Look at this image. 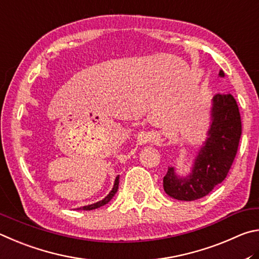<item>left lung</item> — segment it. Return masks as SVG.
<instances>
[{
	"label": "left lung",
	"instance_id": "obj_1",
	"mask_svg": "<svg viewBox=\"0 0 259 259\" xmlns=\"http://www.w3.org/2000/svg\"><path fill=\"white\" fill-rule=\"evenodd\" d=\"M224 76V71H220ZM242 133L241 116L232 94H215L212 98L211 125L208 139L194 161L192 173L180 179L168 167L164 176V190L169 197L192 201L207 196L228 176Z\"/></svg>",
	"mask_w": 259,
	"mask_h": 259
}]
</instances>
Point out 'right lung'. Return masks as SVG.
<instances>
[{"label": "right lung", "instance_id": "1", "mask_svg": "<svg viewBox=\"0 0 259 259\" xmlns=\"http://www.w3.org/2000/svg\"><path fill=\"white\" fill-rule=\"evenodd\" d=\"M118 185H119V176H118V178H116L115 184H113L112 190L110 191V193H109L108 196L103 199V200L99 201V202H95V203H93V205H89V206H84V207L77 208V210H79V209H83V210H93V209H97V208H100V207H102V206H104V205H107V203L111 200L112 197L116 194L117 190H118Z\"/></svg>", "mask_w": 259, "mask_h": 259}]
</instances>
